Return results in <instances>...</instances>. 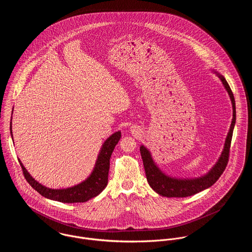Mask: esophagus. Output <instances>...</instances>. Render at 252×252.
Listing matches in <instances>:
<instances>
[{
    "label": "esophagus",
    "mask_w": 252,
    "mask_h": 252,
    "mask_svg": "<svg viewBox=\"0 0 252 252\" xmlns=\"http://www.w3.org/2000/svg\"><path fill=\"white\" fill-rule=\"evenodd\" d=\"M131 131H132V133H133V134H135V133L137 132V131H136V129H132Z\"/></svg>",
    "instance_id": "1"
}]
</instances>
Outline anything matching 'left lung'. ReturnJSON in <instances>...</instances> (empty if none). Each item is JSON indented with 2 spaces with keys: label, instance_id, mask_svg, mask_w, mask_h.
Here are the masks:
<instances>
[{
  "label": "left lung",
  "instance_id": "left-lung-1",
  "mask_svg": "<svg viewBox=\"0 0 252 252\" xmlns=\"http://www.w3.org/2000/svg\"><path fill=\"white\" fill-rule=\"evenodd\" d=\"M214 72L220 78L224 88L228 92V95H229L231 103H232V108H233V118H232L231 126H230L229 132L227 134L221 155L218 158L215 166L206 175H204L202 177H198V178H194V179L175 178V177L167 175L158 167V165L153 160L150 151L144 146V144L141 145V147H140L147 182L150 185V187L157 194H159L163 197L183 198V197H188V196L197 194V193L211 187L213 184H215L216 180L220 178V176L222 175V173L224 172V170L227 166L230 145H231L233 131H234L235 123H236V104H235V98H234L233 92H232L228 82L226 81L225 77L222 74H220L219 72H216V71H214Z\"/></svg>",
  "mask_w": 252,
  "mask_h": 252
}]
</instances>
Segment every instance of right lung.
I'll return each mask as SVG.
<instances>
[{
  "instance_id": "1",
  "label": "right lung",
  "mask_w": 252,
  "mask_h": 252,
  "mask_svg": "<svg viewBox=\"0 0 252 252\" xmlns=\"http://www.w3.org/2000/svg\"><path fill=\"white\" fill-rule=\"evenodd\" d=\"M9 129H10V134L12 138L11 122H10ZM120 138H121L120 131L115 132L108 138L101 147L94 169L90 174V176L82 182L68 188L52 189L40 184L28 173L26 168L21 163L20 159H18V161L22 168L25 179L41 196L53 201H58V202L68 203V204L69 203H84L98 196L108 185L109 159L115 145L118 144Z\"/></svg>"
}]
</instances>
